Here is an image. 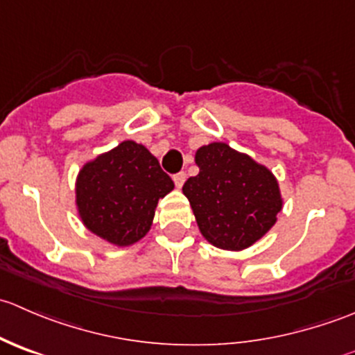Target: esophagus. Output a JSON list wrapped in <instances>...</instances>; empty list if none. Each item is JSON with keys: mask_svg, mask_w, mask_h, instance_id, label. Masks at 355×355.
Masks as SVG:
<instances>
[{"mask_svg": "<svg viewBox=\"0 0 355 355\" xmlns=\"http://www.w3.org/2000/svg\"><path fill=\"white\" fill-rule=\"evenodd\" d=\"M185 178H187V175H185V171H178V173H175V175H173L175 185H177V187L180 189L182 185L185 184Z\"/></svg>", "mask_w": 355, "mask_h": 355, "instance_id": "34e87169", "label": "esophagus"}]
</instances>
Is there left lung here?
Instances as JSON below:
<instances>
[{
	"instance_id": "obj_1",
	"label": "left lung",
	"mask_w": 355,
	"mask_h": 355,
	"mask_svg": "<svg viewBox=\"0 0 355 355\" xmlns=\"http://www.w3.org/2000/svg\"><path fill=\"white\" fill-rule=\"evenodd\" d=\"M196 163L199 173L182 191L204 239L227 250L245 249L259 241L282 209L273 173L223 142L202 146Z\"/></svg>"
}]
</instances>
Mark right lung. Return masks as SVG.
<instances>
[{
  "label": "right lung",
  "mask_w": 355,
  "mask_h": 355,
  "mask_svg": "<svg viewBox=\"0 0 355 355\" xmlns=\"http://www.w3.org/2000/svg\"><path fill=\"white\" fill-rule=\"evenodd\" d=\"M173 180L144 146L134 141L85 164L77 178V206L92 234L116 245H130L149 232L157 200Z\"/></svg>",
  "instance_id": "1"
}]
</instances>
